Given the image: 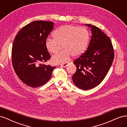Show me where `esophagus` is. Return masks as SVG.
Segmentation results:
<instances>
[{"label":"esophagus","instance_id":"obj_1","mask_svg":"<svg viewBox=\"0 0 127 127\" xmlns=\"http://www.w3.org/2000/svg\"><path fill=\"white\" fill-rule=\"evenodd\" d=\"M68 64H69V63L66 62V63H64L61 64L60 65H61V67H67V66H68Z\"/></svg>","mask_w":127,"mask_h":127}]
</instances>
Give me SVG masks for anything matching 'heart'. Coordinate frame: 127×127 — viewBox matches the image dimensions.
<instances>
[{"instance_id": "obj_1", "label": "heart", "mask_w": 127, "mask_h": 127, "mask_svg": "<svg viewBox=\"0 0 127 127\" xmlns=\"http://www.w3.org/2000/svg\"><path fill=\"white\" fill-rule=\"evenodd\" d=\"M54 39L48 38L45 42L49 52L57 54L63 48L64 50L52 59L55 64L64 63L69 58L78 57L85 52L89 43L90 34L88 30L83 26L65 25L60 26L53 32Z\"/></svg>"}]
</instances>
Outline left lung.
I'll return each instance as SVG.
<instances>
[{"label": "left lung", "instance_id": "8db88e82", "mask_svg": "<svg viewBox=\"0 0 127 127\" xmlns=\"http://www.w3.org/2000/svg\"><path fill=\"white\" fill-rule=\"evenodd\" d=\"M85 25L91 28L92 35L87 50L73 62L77 69L72 77L75 85L83 90L93 88L102 82L114 57L110 37L97 27Z\"/></svg>", "mask_w": 127, "mask_h": 127}]
</instances>
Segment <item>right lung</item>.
<instances>
[{"label": "right lung", "mask_w": 127, "mask_h": 127, "mask_svg": "<svg viewBox=\"0 0 127 127\" xmlns=\"http://www.w3.org/2000/svg\"><path fill=\"white\" fill-rule=\"evenodd\" d=\"M53 23L36 21L23 28L15 37L11 50L14 70L22 81L32 87L44 85L56 67L42 64L50 59L45 46Z\"/></svg>", "instance_id": "obj_1"}]
</instances>
